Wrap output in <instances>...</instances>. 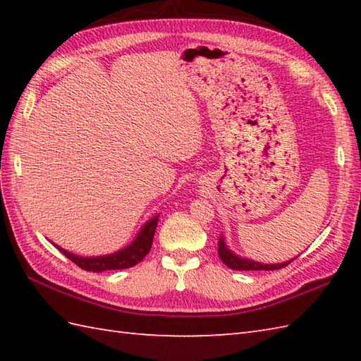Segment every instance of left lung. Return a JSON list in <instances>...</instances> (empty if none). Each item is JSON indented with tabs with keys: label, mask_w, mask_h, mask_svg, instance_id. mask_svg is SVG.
<instances>
[{
	"label": "left lung",
	"mask_w": 361,
	"mask_h": 361,
	"mask_svg": "<svg viewBox=\"0 0 361 361\" xmlns=\"http://www.w3.org/2000/svg\"><path fill=\"white\" fill-rule=\"evenodd\" d=\"M219 256L226 267L231 268V270H239V271H259V270H267V271H273V270H279V268L287 267L290 262H293L296 259H290L287 262L282 264H262V262H256V260H251L247 257L237 256L235 252H233L226 247L225 243V237L220 235L219 237Z\"/></svg>",
	"instance_id": "left-lung-1"
}]
</instances>
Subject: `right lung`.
I'll return each mask as SVG.
<instances>
[{"instance_id":"add662e5","label":"right lung","mask_w":361,"mask_h":361,"mask_svg":"<svg viewBox=\"0 0 361 361\" xmlns=\"http://www.w3.org/2000/svg\"><path fill=\"white\" fill-rule=\"evenodd\" d=\"M158 217L159 216H155L149 221H145V225L141 228V231L137 233V235L135 237L132 243L116 252H111V255L83 257L63 250L56 243L52 245L56 248H59V251L62 252V255H65L68 259L73 260L75 265L83 268V270L87 271L101 273L106 270H124V268H130V267H135L136 264H140L141 260L149 255V251L152 248L153 235H155V229L158 225Z\"/></svg>"}]
</instances>
